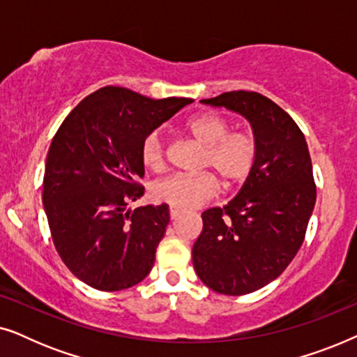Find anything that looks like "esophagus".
Here are the masks:
<instances>
[{"mask_svg":"<svg viewBox=\"0 0 357 357\" xmlns=\"http://www.w3.org/2000/svg\"><path fill=\"white\" fill-rule=\"evenodd\" d=\"M183 211L182 209H178V208H174V206H170V218L172 219H177L180 214H182Z\"/></svg>","mask_w":357,"mask_h":357,"instance_id":"34e87169","label":"esophagus"}]
</instances>
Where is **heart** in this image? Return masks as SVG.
<instances>
[{
	"instance_id": "1",
	"label": "heart",
	"mask_w": 357,
	"mask_h": 357,
	"mask_svg": "<svg viewBox=\"0 0 357 357\" xmlns=\"http://www.w3.org/2000/svg\"><path fill=\"white\" fill-rule=\"evenodd\" d=\"M185 131L204 148L203 167H209L226 187H237L252 174L257 160V141L247 131H231L227 119L218 114H199L185 123ZM141 164L151 172L165 167L164 144L158 133L146 136L139 149ZM218 178L211 172L172 175L154 183L153 197L174 208H197L218 193Z\"/></svg>"
}]
</instances>
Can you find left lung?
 I'll return each mask as SVG.
<instances>
[{
	"mask_svg": "<svg viewBox=\"0 0 357 357\" xmlns=\"http://www.w3.org/2000/svg\"><path fill=\"white\" fill-rule=\"evenodd\" d=\"M202 104L236 112L252 125L257 160L241 192L202 214L192 257L199 280L226 296H243L276 280L299 252L317 188L304 133L280 105L253 91Z\"/></svg>",
	"mask_w": 357,
	"mask_h": 357,
	"instance_id": "obj_1",
	"label": "left lung"
}]
</instances>
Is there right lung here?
<instances>
[{
  "mask_svg": "<svg viewBox=\"0 0 357 357\" xmlns=\"http://www.w3.org/2000/svg\"><path fill=\"white\" fill-rule=\"evenodd\" d=\"M192 99L154 100L105 86L82 99L53 136L43 175V208L58 255L99 291H121L149 275L169 224V206H139V149L146 136Z\"/></svg>",
  "mask_w": 357,
  "mask_h": 357,
  "instance_id": "obj_1",
  "label": "right lung"
}]
</instances>
